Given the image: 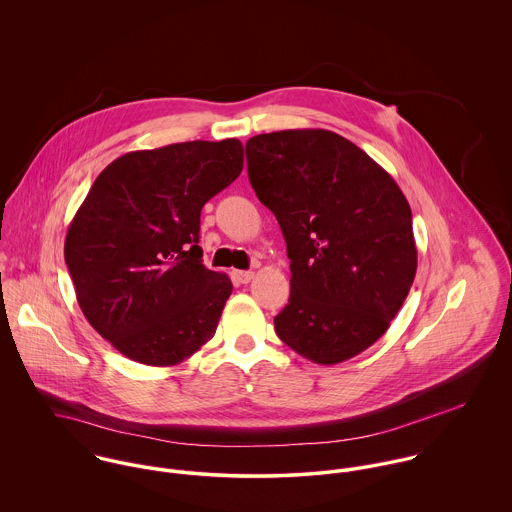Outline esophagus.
<instances>
[{"label": "esophagus", "instance_id": "34e87169", "mask_svg": "<svg viewBox=\"0 0 512 512\" xmlns=\"http://www.w3.org/2000/svg\"><path fill=\"white\" fill-rule=\"evenodd\" d=\"M232 276H234V280L238 284H248L254 278V272H250V270H236Z\"/></svg>", "mask_w": 512, "mask_h": 512}]
</instances>
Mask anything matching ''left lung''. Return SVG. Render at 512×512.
<instances>
[{
    "instance_id": "1",
    "label": "left lung",
    "mask_w": 512,
    "mask_h": 512,
    "mask_svg": "<svg viewBox=\"0 0 512 512\" xmlns=\"http://www.w3.org/2000/svg\"><path fill=\"white\" fill-rule=\"evenodd\" d=\"M250 185L280 222L292 293L278 337L317 365L376 343L412 288L418 250L410 205L361 147L329 130L246 142Z\"/></svg>"
}]
</instances>
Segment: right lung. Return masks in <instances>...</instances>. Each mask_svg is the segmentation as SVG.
Instances as JSON below:
<instances>
[{"mask_svg": "<svg viewBox=\"0 0 512 512\" xmlns=\"http://www.w3.org/2000/svg\"><path fill=\"white\" fill-rule=\"evenodd\" d=\"M234 138L130 151L92 183L65 240L88 323L128 359L173 366L213 339L230 278L203 266L201 209L242 171Z\"/></svg>", "mask_w": 512, "mask_h": 512, "instance_id": "obj_1", "label": "right lung"}]
</instances>
